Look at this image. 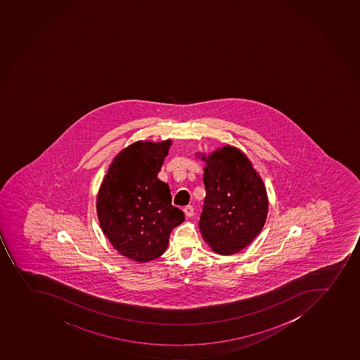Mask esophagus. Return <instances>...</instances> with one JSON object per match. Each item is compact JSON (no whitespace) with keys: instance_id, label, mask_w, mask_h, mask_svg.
Wrapping results in <instances>:
<instances>
[{"instance_id":"34e87169","label":"esophagus","mask_w":360,"mask_h":360,"mask_svg":"<svg viewBox=\"0 0 360 360\" xmlns=\"http://www.w3.org/2000/svg\"><path fill=\"white\" fill-rule=\"evenodd\" d=\"M185 215L188 217V218H191L195 214V208L192 207L191 205H188V206H185L184 210Z\"/></svg>"}]
</instances>
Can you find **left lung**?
Returning <instances> with one entry per match:
<instances>
[{
    "label": "left lung",
    "mask_w": 360,
    "mask_h": 360,
    "mask_svg": "<svg viewBox=\"0 0 360 360\" xmlns=\"http://www.w3.org/2000/svg\"><path fill=\"white\" fill-rule=\"evenodd\" d=\"M204 168V200L199 229L219 255H233L249 245L266 221V188L240 149L224 146L208 156Z\"/></svg>",
    "instance_id": "left-lung-1"
}]
</instances>
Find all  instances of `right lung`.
<instances>
[{
    "instance_id": "add662e5",
    "label": "right lung",
    "mask_w": 360,
    "mask_h": 360,
    "mask_svg": "<svg viewBox=\"0 0 360 360\" xmlns=\"http://www.w3.org/2000/svg\"><path fill=\"white\" fill-rule=\"evenodd\" d=\"M172 140L136 141L110 165L97 195V215L110 243L125 257L153 261L168 248L184 213L172 206L168 184L158 179Z\"/></svg>"
}]
</instances>
